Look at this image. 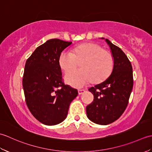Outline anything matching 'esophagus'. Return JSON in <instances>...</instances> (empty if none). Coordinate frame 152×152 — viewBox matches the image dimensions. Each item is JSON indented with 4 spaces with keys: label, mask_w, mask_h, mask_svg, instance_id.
Returning <instances> with one entry per match:
<instances>
[{
    "label": "esophagus",
    "mask_w": 152,
    "mask_h": 152,
    "mask_svg": "<svg viewBox=\"0 0 152 152\" xmlns=\"http://www.w3.org/2000/svg\"><path fill=\"white\" fill-rule=\"evenodd\" d=\"M78 94L79 95H82V94H83V93L85 92V90L84 89H78Z\"/></svg>",
    "instance_id": "esophagus-1"
}]
</instances>
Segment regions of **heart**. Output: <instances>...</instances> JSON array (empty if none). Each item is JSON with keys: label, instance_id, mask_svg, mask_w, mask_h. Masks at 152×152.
Instances as JSON below:
<instances>
[{"label": "heart", "instance_id": "heart-1", "mask_svg": "<svg viewBox=\"0 0 152 152\" xmlns=\"http://www.w3.org/2000/svg\"><path fill=\"white\" fill-rule=\"evenodd\" d=\"M80 63L82 68L67 73L66 82L75 88H82L91 81L98 83L110 74L114 66V59L110 53L103 50L99 45L87 43L76 46L72 52L64 50L59 59L60 67L69 72Z\"/></svg>", "mask_w": 152, "mask_h": 152}]
</instances>
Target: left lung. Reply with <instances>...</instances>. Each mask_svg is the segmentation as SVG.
I'll list each match as a JSON object with an SVG mask.
<instances>
[{"label":"left lung","mask_w":152,"mask_h":152,"mask_svg":"<svg viewBox=\"0 0 152 152\" xmlns=\"http://www.w3.org/2000/svg\"><path fill=\"white\" fill-rule=\"evenodd\" d=\"M105 41L114 59L112 72L104 82L89 89L94 99L86 107L88 119L99 125L110 124L120 117L127 108L133 86L130 61L119 47L106 38Z\"/></svg>","instance_id":"8db88e82"}]
</instances>
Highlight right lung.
Listing matches in <instances>:
<instances>
[{"mask_svg":"<svg viewBox=\"0 0 152 152\" xmlns=\"http://www.w3.org/2000/svg\"><path fill=\"white\" fill-rule=\"evenodd\" d=\"M72 44L50 39L38 46L27 60L23 77L25 101L31 114L46 125L66 119L69 106L78 93L64 84L59 63L61 52Z\"/></svg>","mask_w":152,"mask_h":152,"instance_id":"obj_1","label":"right lung"}]
</instances>
